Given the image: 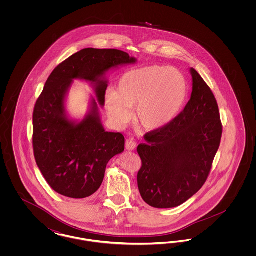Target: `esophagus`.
<instances>
[{
  "label": "esophagus",
  "mask_w": 256,
  "mask_h": 256,
  "mask_svg": "<svg viewBox=\"0 0 256 256\" xmlns=\"http://www.w3.org/2000/svg\"><path fill=\"white\" fill-rule=\"evenodd\" d=\"M126 148L128 150H134L136 148V143L134 142V139L130 138L126 141Z\"/></svg>",
  "instance_id": "1"
}]
</instances>
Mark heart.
<instances>
[{
  "instance_id": "1",
  "label": "heart",
  "mask_w": 256,
  "mask_h": 256,
  "mask_svg": "<svg viewBox=\"0 0 256 256\" xmlns=\"http://www.w3.org/2000/svg\"><path fill=\"white\" fill-rule=\"evenodd\" d=\"M189 87L182 74L164 66L134 69L120 78L117 91L108 90L104 104L112 122L122 126L134 119L146 132H158L182 111Z\"/></svg>"
}]
</instances>
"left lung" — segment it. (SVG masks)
Returning a JSON list of instances; mask_svg holds the SVG:
<instances>
[{"label": "left lung", "mask_w": 256, "mask_h": 256, "mask_svg": "<svg viewBox=\"0 0 256 256\" xmlns=\"http://www.w3.org/2000/svg\"><path fill=\"white\" fill-rule=\"evenodd\" d=\"M193 88L182 112L166 128L144 136L137 148V174L144 202L156 208L184 204L204 186L222 134L219 106L200 74L190 69Z\"/></svg>", "instance_id": "1"}]
</instances>
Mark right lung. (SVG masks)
Listing matches in <instances>:
<instances>
[{
	"mask_svg": "<svg viewBox=\"0 0 256 256\" xmlns=\"http://www.w3.org/2000/svg\"><path fill=\"white\" fill-rule=\"evenodd\" d=\"M136 61L119 50L87 48L50 74L34 110L32 144L38 168L58 194L72 198L93 195L102 183L108 161L124 152V137L106 132L98 106H104L106 74ZM74 79L90 82L98 98H92L82 122L71 120L66 110Z\"/></svg>",
	"mask_w": 256,
	"mask_h": 256,
	"instance_id": "right-lung-1",
	"label": "right lung"
}]
</instances>
